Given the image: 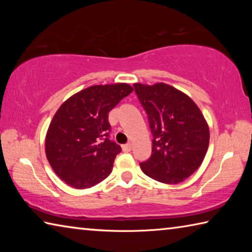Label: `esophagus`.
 Listing matches in <instances>:
<instances>
[{"label": "esophagus", "mask_w": 252, "mask_h": 252, "mask_svg": "<svg viewBox=\"0 0 252 252\" xmlns=\"http://www.w3.org/2000/svg\"><path fill=\"white\" fill-rule=\"evenodd\" d=\"M122 150L123 152H130L132 150V144L131 143L125 144V146H122Z\"/></svg>", "instance_id": "obj_1"}]
</instances>
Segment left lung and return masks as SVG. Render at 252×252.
Here are the masks:
<instances>
[{
	"label": "left lung",
	"mask_w": 252,
	"mask_h": 252,
	"mask_svg": "<svg viewBox=\"0 0 252 252\" xmlns=\"http://www.w3.org/2000/svg\"><path fill=\"white\" fill-rule=\"evenodd\" d=\"M133 87L153 135L151 157L140 167L148 177L162 183L183 181L201 165L209 147V126L201 111L169 84L135 83Z\"/></svg>",
	"instance_id": "obj_1"
}]
</instances>
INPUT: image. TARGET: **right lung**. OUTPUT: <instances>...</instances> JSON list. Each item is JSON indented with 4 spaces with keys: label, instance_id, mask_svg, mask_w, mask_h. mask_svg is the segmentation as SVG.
Segmentation results:
<instances>
[{
    "label": "right lung",
    "instance_id": "1",
    "mask_svg": "<svg viewBox=\"0 0 252 252\" xmlns=\"http://www.w3.org/2000/svg\"><path fill=\"white\" fill-rule=\"evenodd\" d=\"M132 91L126 83L93 85L60 106L46 133L45 153L66 185L87 189L112 172L121 147L110 140L109 112Z\"/></svg>",
    "mask_w": 252,
    "mask_h": 252
}]
</instances>
